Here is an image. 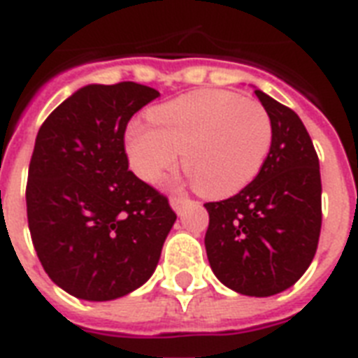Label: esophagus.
<instances>
[{
	"mask_svg": "<svg viewBox=\"0 0 358 358\" xmlns=\"http://www.w3.org/2000/svg\"><path fill=\"white\" fill-rule=\"evenodd\" d=\"M186 203H188V199H186V197H182V196H172V197H170V205H172V208L177 212V214H181L182 206H185Z\"/></svg>",
	"mask_w": 358,
	"mask_h": 358,
	"instance_id": "esophagus-1",
	"label": "esophagus"
}]
</instances>
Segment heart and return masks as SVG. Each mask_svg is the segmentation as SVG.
I'll return each mask as SVG.
<instances>
[{
  "label": "heart",
  "mask_w": 358,
  "mask_h": 358,
  "mask_svg": "<svg viewBox=\"0 0 358 358\" xmlns=\"http://www.w3.org/2000/svg\"><path fill=\"white\" fill-rule=\"evenodd\" d=\"M156 126L133 122L126 152L133 172L155 182L182 166L203 194L230 196L249 185L273 144V122L258 100L232 91L199 90L152 109Z\"/></svg>",
  "instance_id": "1"
}]
</instances>
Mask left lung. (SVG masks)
I'll return each instance as SVG.
<instances>
[{"label": "left lung", "mask_w": 358, "mask_h": 358, "mask_svg": "<svg viewBox=\"0 0 358 358\" xmlns=\"http://www.w3.org/2000/svg\"><path fill=\"white\" fill-rule=\"evenodd\" d=\"M273 122V144L250 185L206 203V256L215 278L247 296H273L302 278L318 247V155L292 109L254 90Z\"/></svg>", "instance_id": "obj_1"}]
</instances>
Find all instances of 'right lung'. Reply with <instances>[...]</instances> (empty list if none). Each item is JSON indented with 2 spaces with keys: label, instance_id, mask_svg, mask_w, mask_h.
I'll return each instance as SVG.
<instances>
[{
  "label": "right lung",
  "instance_id": "add662e5",
  "mask_svg": "<svg viewBox=\"0 0 358 358\" xmlns=\"http://www.w3.org/2000/svg\"><path fill=\"white\" fill-rule=\"evenodd\" d=\"M159 91L135 82L80 87L41 124L27 179L32 245L49 278L108 302L150 280L177 215L129 172L124 131Z\"/></svg>",
  "mask_w": 358,
  "mask_h": 358
}]
</instances>
